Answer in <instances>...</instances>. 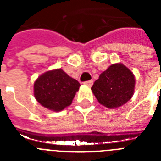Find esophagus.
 I'll list each match as a JSON object with an SVG mask.
<instances>
[{
  "label": "esophagus",
  "mask_w": 161,
  "mask_h": 161,
  "mask_svg": "<svg viewBox=\"0 0 161 161\" xmlns=\"http://www.w3.org/2000/svg\"><path fill=\"white\" fill-rule=\"evenodd\" d=\"M84 84L87 85V86H89V87H91V86H92V84H93V81L92 80L86 81V82H84Z\"/></svg>",
  "instance_id": "obj_1"
}]
</instances>
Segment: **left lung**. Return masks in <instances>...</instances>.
Returning a JSON list of instances; mask_svg holds the SVG:
<instances>
[{"instance_id": "left-lung-1", "label": "left lung", "mask_w": 161, "mask_h": 161, "mask_svg": "<svg viewBox=\"0 0 161 161\" xmlns=\"http://www.w3.org/2000/svg\"><path fill=\"white\" fill-rule=\"evenodd\" d=\"M135 84L133 72L123 64L117 63L100 74L91 90L102 105L108 108H115L131 99Z\"/></svg>"}]
</instances>
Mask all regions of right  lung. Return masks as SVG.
<instances>
[{
    "label": "right lung",
    "instance_id": "obj_1",
    "mask_svg": "<svg viewBox=\"0 0 161 161\" xmlns=\"http://www.w3.org/2000/svg\"><path fill=\"white\" fill-rule=\"evenodd\" d=\"M80 84L63 70H48L37 78L33 85L36 100L43 107L53 111H61L70 106Z\"/></svg>",
    "mask_w": 161,
    "mask_h": 161
}]
</instances>
